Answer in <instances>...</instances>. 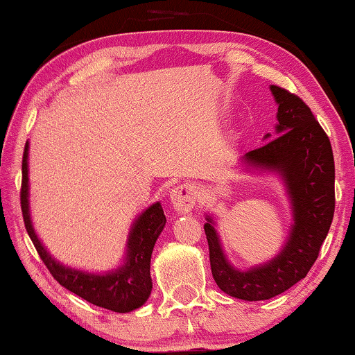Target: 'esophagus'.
Returning a JSON list of instances; mask_svg holds the SVG:
<instances>
[{
  "label": "esophagus",
  "instance_id": "esophagus-1",
  "mask_svg": "<svg viewBox=\"0 0 355 355\" xmlns=\"http://www.w3.org/2000/svg\"><path fill=\"white\" fill-rule=\"evenodd\" d=\"M169 202L174 207V210L179 213H187L196 207L197 191L191 184H181L169 191Z\"/></svg>",
  "mask_w": 355,
  "mask_h": 355
}]
</instances>
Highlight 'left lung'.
Returning a JSON list of instances; mask_svg holds the SVG:
<instances>
[{
	"mask_svg": "<svg viewBox=\"0 0 355 355\" xmlns=\"http://www.w3.org/2000/svg\"><path fill=\"white\" fill-rule=\"evenodd\" d=\"M278 105L273 137L241 158L244 171L273 173L283 182L293 225L273 259L247 270L236 268L223 250L215 220L205 215L211 275L231 297L266 300L307 276L327 239L334 213V158L331 144L307 105L297 95L270 85Z\"/></svg>",
	"mask_w": 355,
	"mask_h": 355,
	"instance_id": "obj_1",
	"label": "left lung"
}]
</instances>
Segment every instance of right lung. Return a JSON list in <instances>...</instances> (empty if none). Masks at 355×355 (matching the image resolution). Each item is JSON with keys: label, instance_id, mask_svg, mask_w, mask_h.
I'll use <instances>...</instances> for the list:
<instances>
[{"label": "right lung", "instance_id": "1", "mask_svg": "<svg viewBox=\"0 0 355 355\" xmlns=\"http://www.w3.org/2000/svg\"><path fill=\"white\" fill-rule=\"evenodd\" d=\"M28 142L26 144L22 157V189L21 207L26 230L35 245V249L50 270L58 283L67 291L85 299L96 307L111 310V312L128 313L142 307L152 294V278H150V260L158 236L162 234L166 216L162 203L155 202L147 210L135 218L125 242L124 260L118 268L105 273H89V271L72 268L62 265L51 257L40 237L37 236L32 225L31 200H28Z\"/></svg>", "mask_w": 355, "mask_h": 355}]
</instances>
